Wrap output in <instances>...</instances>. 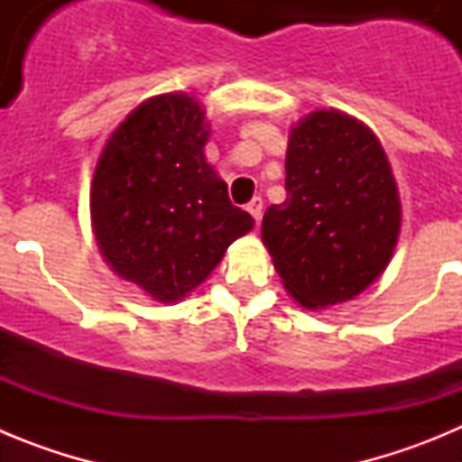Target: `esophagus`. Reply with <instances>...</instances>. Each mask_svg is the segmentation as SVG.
Here are the masks:
<instances>
[{"instance_id": "1", "label": "esophagus", "mask_w": 462, "mask_h": 462, "mask_svg": "<svg viewBox=\"0 0 462 462\" xmlns=\"http://www.w3.org/2000/svg\"><path fill=\"white\" fill-rule=\"evenodd\" d=\"M247 210H250L252 217H254L256 222H259L261 215H263V199H261V196H254V199H252V201L247 203Z\"/></svg>"}]
</instances>
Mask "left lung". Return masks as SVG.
Wrapping results in <instances>:
<instances>
[{
	"label": "left lung",
	"mask_w": 462,
	"mask_h": 462,
	"mask_svg": "<svg viewBox=\"0 0 462 462\" xmlns=\"http://www.w3.org/2000/svg\"><path fill=\"white\" fill-rule=\"evenodd\" d=\"M284 166L287 201L261 224L284 287L305 308L358 296L389 266L400 231L377 136L340 110H317L291 129Z\"/></svg>",
	"instance_id": "left-lung-1"
}]
</instances>
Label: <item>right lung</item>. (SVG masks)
I'll return each instance as SVG.
<instances>
[{
  "mask_svg": "<svg viewBox=\"0 0 462 462\" xmlns=\"http://www.w3.org/2000/svg\"><path fill=\"white\" fill-rule=\"evenodd\" d=\"M203 120L187 94L154 97L113 132L94 171L89 208L101 254L162 303L199 287L254 226L203 157Z\"/></svg>",
  "mask_w": 462,
  "mask_h": 462,
  "instance_id": "obj_1",
  "label": "right lung"
}]
</instances>
